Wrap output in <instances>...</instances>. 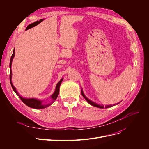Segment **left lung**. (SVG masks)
Returning <instances> with one entry per match:
<instances>
[{"label":"left lung","instance_id":"1","mask_svg":"<svg viewBox=\"0 0 149 149\" xmlns=\"http://www.w3.org/2000/svg\"><path fill=\"white\" fill-rule=\"evenodd\" d=\"M81 95H83V97L85 98V100H86L88 102V103L89 104H90L91 105H92V106H95V107H98V108H104V106H102V105H99V104H96V103H93V102H92V101H91L90 100H89L84 95V93H83V91L81 90ZM120 103H117L116 104H119ZM114 105H107V106H105V108H109V107H112V106H113Z\"/></svg>","mask_w":149,"mask_h":149}]
</instances>
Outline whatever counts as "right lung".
I'll list each match as a JSON object with an SVG mask.
<instances>
[{"label": "right lung", "mask_w": 149, "mask_h": 149, "mask_svg": "<svg viewBox=\"0 0 149 149\" xmlns=\"http://www.w3.org/2000/svg\"><path fill=\"white\" fill-rule=\"evenodd\" d=\"M14 54H15V52H14V50L13 51V55L11 56V60H10V83H11V85L12 86V88L14 90V91L15 92V93H16V94L19 97V98H20V100L22 101V102L25 104L26 106H28V107H30L31 108H34V109H43V108H45V107H47L49 106L54 101L56 100L59 94V88H60V86L61 84V83L63 81V79H61L60 80V81L57 84V86H56V90H55V92L54 93H53V94L51 96V98H52L53 100V101L52 103H49V104H42V101H40V100H37V99H35V98H29V99H27V98H22L21 96L19 95V94L18 93V92H17L16 89H15V88H14V86L12 84V82H11V77H12V71H11V65H12V61H13V59L14 57Z\"/></svg>", "instance_id": "1"}]
</instances>
